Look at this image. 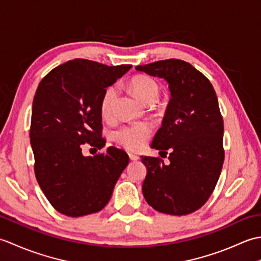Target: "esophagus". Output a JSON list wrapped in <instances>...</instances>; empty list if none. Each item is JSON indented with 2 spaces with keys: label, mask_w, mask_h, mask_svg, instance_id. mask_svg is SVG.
<instances>
[{
  "label": "esophagus",
  "mask_w": 261,
  "mask_h": 261,
  "mask_svg": "<svg viewBox=\"0 0 261 261\" xmlns=\"http://www.w3.org/2000/svg\"><path fill=\"white\" fill-rule=\"evenodd\" d=\"M129 158H130V160H138V159H139V156H137V154L129 153Z\"/></svg>",
  "instance_id": "esophagus-1"
}]
</instances>
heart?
<instances>
[{
    "mask_svg": "<svg viewBox=\"0 0 261 261\" xmlns=\"http://www.w3.org/2000/svg\"><path fill=\"white\" fill-rule=\"evenodd\" d=\"M131 87L138 98L143 103L154 101L158 97L159 85L157 82L147 75L136 76L131 81ZM116 98V86L111 85L104 91L99 110L104 118H108L112 113V108ZM151 136V126L148 123H136L124 125L114 132L115 141L130 151H138L145 147L149 137Z\"/></svg>",
    "mask_w": 261,
    "mask_h": 261,
    "instance_id": "heart-1",
    "label": "heart"
}]
</instances>
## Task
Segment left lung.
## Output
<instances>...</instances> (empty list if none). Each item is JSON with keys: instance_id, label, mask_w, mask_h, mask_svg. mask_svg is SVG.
Here are the masks:
<instances>
[{"instance_id": "8db88e82", "label": "left lung", "mask_w": 261, "mask_h": 261, "mask_svg": "<svg viewBox=\"0 0 261 261\" xmlns=\"http://www.w3.org/2000/svg\"><path fill=\"white\" fill-rule=\"evenodd\" d=\"M136 69L164 79L170 91L162 127L151 142L160 152L169 149L170 164L159 157H141L147 167L143 196L158 212H195L213 193L224 162L223 119L214 88L201 71L180 59Z\"/></svg>"}]
</instances>
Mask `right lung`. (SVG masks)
<instances>
[{
	"label": "right lung",
	"mask_w": 261,
	"mask_h": 261,
	"mask_svg": "<svg viewBox=\"0 0 261 261\" xmlns=\"http://www.w3.org/2000/svg\"><path fill=\"white\" fill-rule=\"evenodd\" d=\"M131 67L74 59L39 83L30 125L35 174L59 213L79 218L101 211L129 164L127 153L115 147L94 157L83 156L82 147L105 146L99 103L107 87Z\"/></svg>",
	"instance_id": "1"
}]
</instances>
